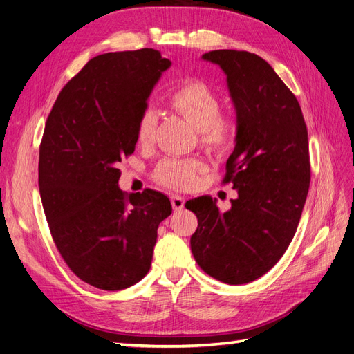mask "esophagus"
Returning a JSON list of instances; mask_svg holds the SVG:
<instances>
[{
  "instance_id": "34e87169",
  "label": "esophagus",
  "mask_w": 354,
  "mask_h": 354,
  "mask_svg": "<svg viewBox=\"0 0 354 354\" xmlns=\"http://www.w3.org/2000/svg\"><path fill=\"white\" fill-rule=\"evenodd\" d=\"M171 205H173L174 211H181L185 208V199L178 195H173L171 196Z\"/></svg>"
}]
</instances>
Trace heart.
Masks as SVG:
<instances>
[{
    "mask_svg": "<svg viewBox=\"0 0 354 354\" xmlns=\"http://www.w3.org/2000/svg\"><path fill=\"white\" fill-rule=\"evenodd\" d=\"M167 106L196 130L198 140L209 152H226L233 145V124L220 115L221 102L218 94L208 84L198 80H187L167 95ZM156 130V116L145 112L136 127L137 143L151 146ZM202 165L198 160L167 159L155 171L159 185L169 189H187L195 181V176Z\"/></svg>",
    "mask_w": 354,
    "mask_h": 354,
    "instance_id": "1",
    "label": "heart"
}]
</instances>
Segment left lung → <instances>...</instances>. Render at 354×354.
Instances as JSON below:
<instances>
[{"instance_id": "8db88e82", "label": "left lung", "mask_w": 354, "mask_h": 354, "mask_svg": "<svg viewBox=\"0 0 354 354\" xmlns=\"http://www.w3.org/2000/svg\"><path fill=\"white\" fill-rule=\"evenodd\" d=\"M202 59L226 73L236 109L223 181L238 198L224 212L211 196L186 202L198 217L190 248L207 274L242 285L269 272L294 238L310 186L307 127L295 95L260 56L214 50Z\"/></svg>"}]
</instances>
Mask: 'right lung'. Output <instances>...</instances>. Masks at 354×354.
Returning a JSON list of instances; mask_svg holds the SVG:
<instances>
[{
    "label": "right lung",
    "instance_id": "right-lung-1",
    "mask_svg": "<svg viewBox=\"0 0 354 354\" xmlns=\"http://www.w3.org/2000/svg\"><path fill=\"white\" fill-rule=\"evenodd\" d=\"M171 62L153 48L93 57L63 87L39 146L38 185L63 260L81 281L120 291L151 269L159 223L173 207L160 192L125 194L118 162Z\"/></svg>",
    "mask_w": 354,
    "mask_h": 354
}]
</instances>
